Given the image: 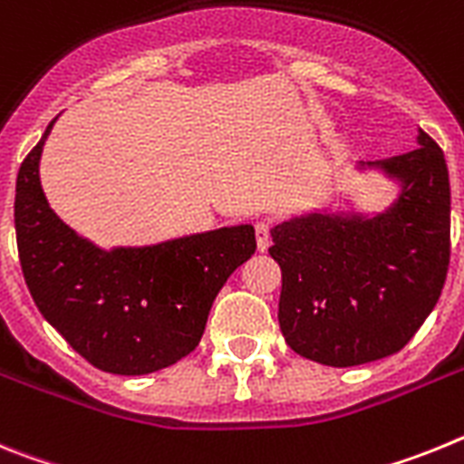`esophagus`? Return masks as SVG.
Returning <instances> with one entry per match:
<instances>
[{
    "label": "esophagus",
    "mask_w": 464,
    "mask_h": 464,
    "mask_svg": "<svg viewBox=\"0 0 464 464\" xmlns=\"http://www.w3.org/2000/svg\"><path fill=\"white\" fill-rule=\"evenodd\" d=\"M256 247L259 252L271 247V221H256Z\"/></svg>",
    "instance_id": "34e87169"
}]
</instances>
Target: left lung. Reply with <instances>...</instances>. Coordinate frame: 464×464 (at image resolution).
<instances>
[{
    "label": "left lung",
    "mask_w": 464,
    "mask_h": 464,
    "mask_svg": "<svg viewBox=\"0 0 464 464\" xmlns=\"http://www.w3.org/2000/svg\"><path fill=\"white\" fill-rule=\"evenodd\" d=\"M397 184L381 212L317 208L271 228L282 268V336L327 366L400 353L444 289L450 259V184L444 151L418 130V149L354 165Z\"/></svg>",
    "instance_id": "1"
}]
</instances>
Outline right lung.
Segmentation results:
<instances>
[{
    "label": "right lung",
    "instance_id": "add662e5",
    "mask_svg": "<svg viewBox=\"0 0 464 464\" xmlns=\"http://www.w3.org/2000/svg\"><path fill=\"white\" fill-rule=\"evenodd\" d=\"M55 116L23 160L15 237L27 289L60 336L107 373L144 376L187 357L231 273L255 255L252 224L142 247L91 243L55 215L39 160Z\"/></svg>",
    "mask_w": 464,
    "mask_h": 464
}]
</instances>
